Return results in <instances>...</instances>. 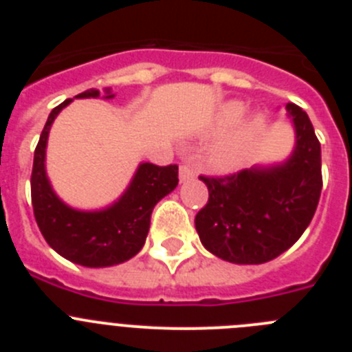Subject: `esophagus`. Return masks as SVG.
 I'll return each mask as SVG.
<instances>
[{
  "label": "esophagus",
  "instance_id": "1",
  "mask_svg": "<svg viewBox=\"0 0 352 352\" xmlns=\"http://www.w3.org/2000/svg\"><path fill=\"white\" fill-rule=\"evenodd\" d=\"M194 176H195L194 170H192L188 166H182V167H179V182H182V183L188 182V179H192V178H194Z\"/></svg>",
  "mask_w": 352,
  "mask_h": 352
}]
</instances>
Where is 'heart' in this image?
<instances>
[{
    "label": "heart",
    "mask_w": 352,
    "mask_h": 352,
    "mask_svg": "<svg viewBox=\"0 0 352 352\" xmlns=\"http://www.w3.org/2000/svg\"><path fill=\"white\" fill-rule=\"evenodd\" d=\"M247 113V105L239 100L226 102L222 107L219 109L217 118H214V129L217 130H229L234 125H238L241 118ZM266 130V120L263 114H254L248 118L243 125L238 130L220 141L219 144H214L211 149V164L214 167H219L222 170H231L243 162L245 155L250 151V148L256 144L257 139L263 135Z\"/></svg>",
    "instance_id": "b5f03b06"
}]
</instances>
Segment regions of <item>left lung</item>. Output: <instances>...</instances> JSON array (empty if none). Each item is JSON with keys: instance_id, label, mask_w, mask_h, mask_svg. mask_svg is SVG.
<instances>
[{"instance_id": "1", "label": "left lung", "mask_w": 352, "mask_h": 352, "mask_svg": "<svg viewBox=\"0 0 352 352\" xmlns=\"http://www.w3.org/2000/svg\"><path fill=\"white\" fill-rule=\"evenodd\" d=\"M294 148L285 160L256 164L223 178H206L208 204L195 231L208 252L227 263L263 264L284 254L309 227L321 197V144L309 114L285 105Z\"/></svg>"}]
</instances>
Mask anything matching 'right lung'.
I'll return each mask as SVG.
<instances>
[{
    "instance_id": "1",
    "label": "right lung",
    "mask_w": 352,
    "mask_h": 352,
    "mask_svg": "<svg viewBox=\"0 0 352 352\" xmlns=\"http://www.w3.org/2000/svg\"><path fill=\"white\" fill-rule=\"evenodd\" d=\"M104 98L114 93L104 89ZM98 89L79 93L76 98H98ZM65 100L49 114L33 158L31 203L45 241L65 259L86 268H107L125 263L144 247L153 208L178 186V166L158 167L141 162L125 192L100 210H77L56 194L45 169L47 139L56 116L67 107Z\"/></svg>"
}]
</instances>
